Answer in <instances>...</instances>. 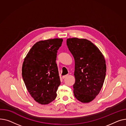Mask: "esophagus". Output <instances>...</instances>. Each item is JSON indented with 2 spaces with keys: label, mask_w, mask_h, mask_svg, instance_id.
<instances>
[{
  "label": "esophagus",
  "mask_w": 126,
  "mask_h": 126,
  "mask_svg": "<svg viewBox=\"0 0 126 126\" xmlns=\"http://www.w3.org/2000/svg\"><path fill=\"white\" fill-rule=\"evenodd\" d=\"M68 76V75H64V76H63V77H62V78H63V79H64L65 78H66V77H67Z\"/></svg>",
  "instance_id": "34e87169"
}]
</instances>
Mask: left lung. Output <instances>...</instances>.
<instances>
[{"label": "left lung", "mask_w": 126, "mask_h": 126, "mask_svg": "<svg viewBox=\"0 0 126 126\" xmlns=\"http://www.w3.org/2000/svg\"><path fill=\"white\" fill-rule=\"evenodd\" d=\"M66 45L75 60L74 94L79 101L89 103L99 94L104 83L106 72L104 57L86 39L69 38Z\"/></svg>", "instance_id": "8db88e82"}]
</instances>
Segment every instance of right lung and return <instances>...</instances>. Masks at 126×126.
Here are the masks:
<instances>
[{
	"instance_id": "obj_1",
	"label": "right lung",
	"mask_w": 126,
	"mask_h": 126,
	"mask_svg": "<svg viewBox=\"0 0 126 126\" xmlns=\"http://www.w3.org/2000/svg\"><path fill=\"white\" fill-rule=\"evenodd\" d=\"M63 41L57 38L38 42L24 59L22 77L28 92L39 104H48L56 97L61 80L56 60Z\"/></svg>"
}]
</instances>
